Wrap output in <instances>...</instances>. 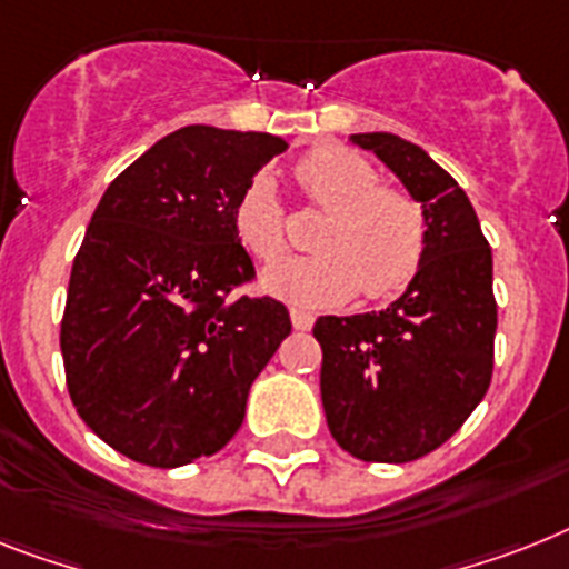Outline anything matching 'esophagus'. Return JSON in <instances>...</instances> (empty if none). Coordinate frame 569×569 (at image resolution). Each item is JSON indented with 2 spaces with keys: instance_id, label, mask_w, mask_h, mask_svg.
Returning a JSON list of instances; mask_svg holds the SVG:
<instances>
[{
  "instance_id": "1",
  "label": "esophagus",
  "mask_w": 569,
  "mask_h": 569,
  "mask_svg": "<svg viewBox=\"0 0 569 569\" xmlns=\"http://www.w3.org/2000/svg\"><path fill=\"white\" fill-rule=\"evenodd\" d=\"M290 319H293L296 331H308L313 326V313L305 308H290Z\"/></svg>"
}]
</instances>
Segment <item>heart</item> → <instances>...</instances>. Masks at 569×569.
<instances>
[{
  "label": "heart",
  "instance_id": "1",
  "mask_svg": "<svg viewBox=\"0 0 569 569\" xmlns=\"http://www.w3.org/2000/svg\"><path fill=\"white\" fill-rule=\"evenodd\" d=\"M296 177L331 214L317 232L319 252L281 256L261 270L267 293L296 305H340L360 288L369 299H387L416 279L427 252L425 211L412 197L383 189L372 162L349 148H319L299 162ZM232 220L252 256H279L284 214L267 173L241 191Z\"/></svg>",
  "mask_w": 569,
  "mask_h": 569
}]
</instances>
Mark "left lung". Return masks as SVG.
Listing matches in <instances>:
<instances>
[{"mask_svg":"<svg viewBox=\"0 0 569 569\" xmlns=\"http://www.w3.org/2000/svg\"><path fill=\"white\" fill-rule=\"evenodd\" d=\"M427 220L421 270L383 311L319 317V392L331 436L363 462H412L457 433L495 366L491 250L459 182L396 133H351Z\"/></svg>","mask_w":569,"mask_h":569,"instance_id":"8db88e82","label":"left lung"}]
</instances>
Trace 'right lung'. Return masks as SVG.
Here are the masks:
<instances>
[{
	"label": "right lung",
	"instance_id": "add662e5",
	"mask_svg": "<svg viewBox=\"0 0 569 569\" xmlns=\"http://www.w3.org/2000/svg\"><path fill=\"white\" fill-rule=\"evenodd\" d=\"M273 133L180 127L107 186L72 264L60 322L78 416L133 462L180 468L238 433L252 380L290 335L232 211L284 153Z\"/></svg>",
	"mask_w": 569,
	"mask_h": 569
}]
</instances>
